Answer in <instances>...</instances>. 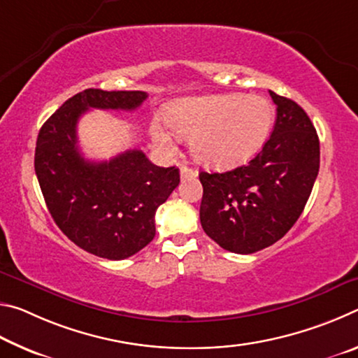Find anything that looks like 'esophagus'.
<instances>
[{
	"mask_svg": "<svg viewBox=\"0 0 358 358\" xmlns=\"http://www.w3.org/2000/svg\"><path fill=\"white\" fill-rule=\"evenodd\" d=\"M180 177H181V180L196 178L197 177V171H196V169H191V167L183 166V167L180 169Z\"/></svg>",
	"mask_w": 358,
	"mask_h": 358,
	"instance_id": "1",
	"label": "esophagus"
}]
</instances>
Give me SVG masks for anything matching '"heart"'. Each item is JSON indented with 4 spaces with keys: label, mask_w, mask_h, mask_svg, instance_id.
<instances>
[{
    "label": "heart",
    "mask_w": 358,
    "mask_h": 358,
    "mask_svg": "<svg viewBox=\"0 0 358 358\" xmlns=\"http://www.w3.org/2000/svg\"><path fill=\"white\" fill-rule=\"evenodd\" d=\"M166 124L155 120L151 138L162 150L175 147V135L189 137L194 159L213 169L245 164L268 141L275 107L264 96L241 93L194 96L173 101L166 108Z\"/></svg>",
    "instance_id": "obj_1"
}]
</instances>
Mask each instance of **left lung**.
I'll use <instances>...</instances> for the list:
<instances>
[{"label": "left lung", "mask_w": 358, "mask_h": 358, "mask_svg": "<svg viewBox=\"0 0 358 358\" xmlns=\"http://www.w3.org/2000/svg\"><path fill=\"white\" fill-rule=\"evenodd\" d=\"M276 123L246 166L201 172V222L224 250L252 254L276 243L299 220L319 173V137L306 112L270 92Z\"/></svg>", "instance_id": "left-lung-1"}]
</instances>
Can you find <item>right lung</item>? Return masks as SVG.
<instances>
[{
  "instance_id": "add662e5",
  "label": "right lung",
  "mask_w": 358,
  "mask_h": 358,
  "mask_svg": "<svg viewBox=\"0 0 358 358\" xmlns=\"http://www.w3.org/2000/svg\"><path fill=\"white\" fill-rule=\"evenodd\" d=\"M145 92L88 88L72 96L39 131L34 171L53 221L71 241L94 256L121 260L155 238V215L180 183L177 167H157L141 150L110 161L85 159L77 123L88 108L136 110Z\"/></svg>"
}]
</instances>
